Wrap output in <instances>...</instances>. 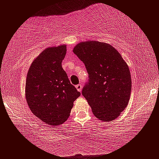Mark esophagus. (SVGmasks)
<instances>
[{
    "label": "esophagus",
    "mask_w": 159,
    "mask_h": 159,
    "mask_svg": "<svg viewBox=\"0 0 159 159\" xmlns=\"http://www.w3.org/2000/svg\"><path fill=\"white\" fill-rule=\"evenodd\" d=\"M76 89L78 91L81 92L82 91V89H83V85L82 84H79V85H76Z\"/></svg>",
    "instance_id": "obj_1"
}]
</instances>
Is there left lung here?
Wrapping results in <instances>:
<instances>
[{
    "label": "left lung",
    "instance_id": "8db88e82",
    "mask_svg": "<svg viewBox=\"0 0 159 159\" xmlns=\"http://www.w3.org/2000/svg\"><path fill=\"white\" fill-rule=\"evenodd\" d=\"M73 52L85 64L89 83L82 93L99 120H114L130 100L131 76L129 67L118 51L106 43H80Z\"/></svg>",
    "mask_w": 159,
    "mask_h": 159
}]
</instances>
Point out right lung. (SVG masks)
<instances>
[{
	"label": "right lung",
	"mask_w": 159,
	"mask_h": 159,
	"mask_svg": "<svg viewBox=\"0 0 159 159\" xmlns=\"http://www.w3.org/2000/svg\"><path fill=\"white\" fill-rule=\"evenodd\" d=\"M66 54V45L46 48L32 62L25 81V99L31 111L53 126L67 120L80 96L62 67Z\"/></svg>",
	"instance_id": "obj_1"
}]
</instances>
